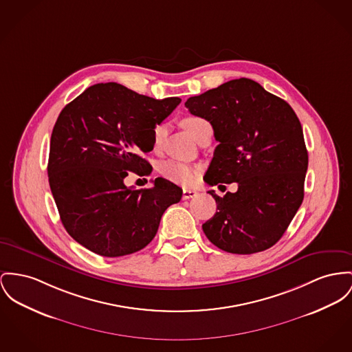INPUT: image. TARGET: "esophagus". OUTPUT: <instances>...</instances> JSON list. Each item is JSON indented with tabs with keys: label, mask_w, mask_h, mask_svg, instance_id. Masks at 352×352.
<instances>
[{
	"label": "esophagus",
	"mask_w": 352,
	"mask_h": 352,
	"mask_svg": "<svg viewBox=\"0 0 352 352\" xmlns=\"http://www.w3.org/2000/svg\"><path fill=\"white\" fill-rule=\"evenodd\" d=\"M197 195H199V192L195 190V189H188V188L183 189V199H184V200L193 199V197H196Z\"/></svg>",
	"instance_id": "1"
}]
</instances>
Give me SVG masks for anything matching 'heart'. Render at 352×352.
Segmentation results:
<instances>
[{"label":"heart","mask_w":352,"mask_h":352,"mask_svg":"<svg viewBox=\"0 0 352 352\" xmlns=\"http://www.w3.org/2000/svg\"><path fill=\"white\" fill-rule=\"evenodd\" d=\"M182 125L184 126V129L188 133L196 140L199 136V132L201 131V128L210 125L207 120L199 116H187L183 118ZM165 135L164 124H159L155 126L153 133H152V144L153 148L157 149L163 141ZM162 175L164 176L166 180L177 183V184H183V186H190L195 183V180L197 179V173H199V168L192 166V165L184 164L180 162H175V160H169L165 162L164 164L160 168Z\"/></svg>","instance_id":"heart-1"}]
</instances>
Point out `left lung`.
Masks as SVG:
<instances>
[{
  "label": "left lung",
  "mask_w": 352,
  "mask_h": 352,
  "mask_svg": "<svg viewBox=\"0 0 352 352\" xmlns=\"http://www.w3.org/2000/svg\"><path fill=\"white\" fill-rule=\"evenodd\" d=\"M186 107L211 122L219 141L204 182L212 187L220 183L239 187L223 197L208 190L217 212L203 224L204 234L231 254L271 248L305 197L308 153L296 113L250 78L231 80L189 97Z\"/></svg>",
  "instance_id": "8db88e82"
}]
</instances>
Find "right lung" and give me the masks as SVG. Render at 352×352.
<instances>
[{
  "label": "right lung",
  "mask_w": 352,
  "mask_h": 352,
  "mask_svg": "<svg viewBox=\"0 0 352 352\" xmlns=\"http://www.w3.org/2000/svg\"><path fill=\"white\" fill-rule=\"evenodd\" d=\"M180 102L107 82L89 87L61 111L50 138L47 176L61 221L78 244L118 258L152 241L183 189L163 177L152 188L133 189L124 179L128 172L152 173L142 155L153 149L155 126Z\"/></svg>",
  "instance_id": "add662e5"
}]
</instances>
